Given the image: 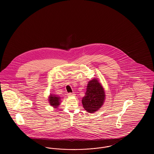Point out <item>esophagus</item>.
<instances>
[{
    "label": "esophagus",
    "mask_w": 154,
    "mask_h": 154,
    "mask_svg": "<svg viewBox=\"0 0 154 154\" xmlns=\"http://www.w3.org/2000/svg\"><path fill=\"white\" fill-rule=\"evenodd\" d=\"M74 94H73V93H68V94H67V95L69 96H74Z\"/></svg>",
    "instance_id": "esophagus-1"
}]
</instances>
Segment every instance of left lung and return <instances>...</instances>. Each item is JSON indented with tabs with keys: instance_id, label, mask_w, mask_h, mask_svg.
<instances>
[{
	"instance_id": "left-lung-1",
	"label": "left lung",
	"mask_w": 154,
	"mask_h": 154,
	"mask_svg": "<svg viewBox=\"0 0 154 154\" xmlns=\"http://www.w3.org/2000/svg\"><path fill=\"white\" fill-rule=\"evenodd\" d=\"M104 91L101 84L96 79L89 81L82 103L84 109L89 112H94L99 109L104 100Z\"/></svg>"
}]
</instances>
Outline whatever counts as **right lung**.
<instances>
[{
    "mask_svg": "<svg viewBox=\"0 0 154 154\" xmlns=\"http://www.w3.org/2000/svg\"><path fill=\"white\" fill-rule=\"evenodd\" d=\"M49 101L50 105L55 107H57L60 103V97L57 96H53L51 95L49 97Z\"/></svg>",
    "mask_w": 154,
    "mask_h": 154,
    "instance_id": "obj_1",
    "label": "right lung"
}]
</instances>
